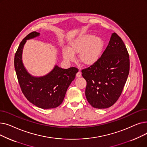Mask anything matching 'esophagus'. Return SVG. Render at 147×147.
<instances>
[{
    "label": "esophagus",
    "mask_w": 147,
    "mask_h": 147,
    "mask_svg": "<svg viewBox=\"0 0 147 147\" xmlns=\"http://www.w3.org/2000/svg\"><path fill=\"white\" fill-rule=\"evenodd\" d=\"M82 76V74H81V72L79 71H78V73H76V77L77 78H80V77Z\"/></svg>",
    "instance_id": "34e87169"
}]
</instances>
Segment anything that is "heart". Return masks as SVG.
<instances>
[{"label": "heart", "instance_id": "heart-1", "mask_svg": "<svg viewBox=\"0 0 147 147\" xmlns=\"http://www.w3.org/2000/svg\"><path fill=\"white\" fill-rule=\"evenodd\" d=\"M104 48V40L91 34L82 35L69 43L68 48L63 51L64 58L72 61L75 54L79 53V60L87 66L94 65L99 60Z\"/></svg>", "mask_w": 147, "mask_h": 147}]
</instances>
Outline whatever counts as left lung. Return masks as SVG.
<instances>
[{
  "label": "left lung",
  "instance_id": "8db88e82",
  "mask_svg": "<svg viewBox=\"0 0 147 147\" xmlns=\"http://www.w3.org/2000/svg\"><path fill=\"white\" fill-rule=\"evenodd\" d=\"M129 55L126 46L115 33L99 60L82 69L86 81L85 95L96 109H107L120 96L129 73Z\"/></svg>",
  "mask_w": 147,
  "mask_h": 147
}]
</instances>
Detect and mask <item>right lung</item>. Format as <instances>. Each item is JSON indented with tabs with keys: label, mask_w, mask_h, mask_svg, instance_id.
<instances>
[{
	"label": "right lung",
	"mask_w": 147,
	"mask_h": 147,
	"mask_svg": "<svg viewBox=\"0 0 147 147\" xmlns=\"http://www.w3.org/2000/svg\"><path fill=\"white\" fill-rule=\"evenodd\" d=\"M39 35L33 32L21 42L15 54L14 67L22 94L31 103L43 109H54L60 105L67 90L78 71L76 67L64 69L55 66L53 70L41 78H34L26 70L21 60L22 51L27 39Z\"/></svg>",
	"instance_id": "right-lung-1"
}]
</instances>
